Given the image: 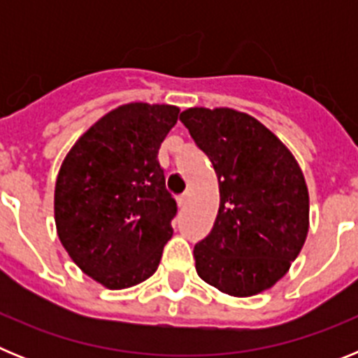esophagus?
Returning a JSON list of instances; mask_svg holds the SVG:
<instances>
[{
	"mask_svg": "<svg viewBox=\"0 0 358 358\" xmlns=\"http://www.w3.org/2000/svg\"><path fill=\"white\" fill-rule=\"evenodd\" d=\"M188 199H189V194L179 195V197H177V204H179V206H181V208H185L186 202H188Z\"/></svg>",
	"mask_w": 358,
	"mask_h": 358,
	"instance_id": "obj_1",
	"label": "esophagus"
}]
</instances>
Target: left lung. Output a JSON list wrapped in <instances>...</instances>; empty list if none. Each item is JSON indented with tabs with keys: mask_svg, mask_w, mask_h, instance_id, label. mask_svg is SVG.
<instances>
[{
	"mask_svg": "<svg viewBox=\"0 0 358 358\" xmlns=\"http://www.w3.org/2000/svg\"><path fill=\"white\" fill-rule=\"evenodd\" d=\"M179 118L213 163L220 192L213 229L194 249L197 274L235 297L268 290L308 235V188L296 157L248 113L189 107Z\"/></svg>",
	"mask_w": 358,
	"mask_h": 358,
	"instance_id": "obj_1",
	"label": "left lung"
}]
</instances>
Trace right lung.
Instances as JSON below:
<instances>
[{"label":"right lung","instance_id":"add662e5","mask_svg":"<svg viewBox=\"0 0 358 358\" xmlns=\"http://www.w3.org/2000/svg\"><path fill=\"white\" fill-rule=\"evenodd\" d=\"M179 118L169 103L131 102L93 123L66 154L55 182L57 235L84 274L110 290L157 271L177 204L157 161Z\"/></svg>","mask_w":358,"mask_h":358}]
</instances>
